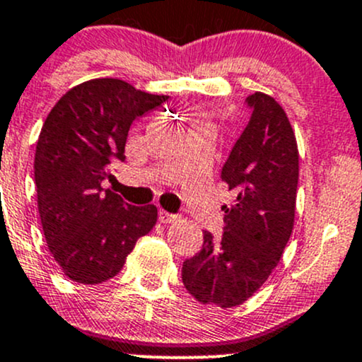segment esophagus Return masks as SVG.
<instances>
[{
    "mask_svg": "<svg viewBox=\"0 0 362 362\" xmlns=\"http://www.w3.org/2000/svg\"><path fill=\"white\" fill-rule=\"evenodd\" d=\"M158 218H160V221L161 223H175V221L178 220L177 216H175V214H170V213H166V211H163V209H160V213H158Z\"/></svg>",
    "mask_w": 362,
    "mask_h": 362,
    "instance_id": "esophagus-1",
    "label": "esophagus"
}]
</instances>
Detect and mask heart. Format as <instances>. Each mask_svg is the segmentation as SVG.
I'll list each match as a JSON object with an SVG mask.
<instances>
[{
    "instance_id": "b5f03b06",
    "label": "heart",
    "mask_w": 362,
    "mask_h": 362,
    "mask_svg": "<svg viewBox=\"0 0 362 362\" xmlns=\"http://www.w3.org/2000/svg\"><path fill=\"white\" fill-rule=\"evenodd\" d=\"M199 129H208V127H199Z\"/></svg>"
}]
</instances>
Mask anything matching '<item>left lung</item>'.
<instances>
[{
	"mask_svg": "<svg viewBox=\"0 0 362 362\" xmlns=\"http://www.w3.org/2000/svg\"><path fill=\"white\" fill-rule=\"evenodd\" d=\"M251 120L221 170L235 201L220 239L204 232L202 249L182 266V281L202 304L233 308L268 280L296 218L299 149L284 108L264 93L247 98Z\"/></svg>",
	"mask_w": 362,
	"mask_h": 362,
	"instance_id": "obj_1",
	"label": "left lung"
}]
</instances>
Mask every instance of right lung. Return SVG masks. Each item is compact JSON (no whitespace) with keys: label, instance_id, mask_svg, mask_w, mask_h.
Masks as SVG:
<instances>
[{"label":"right lung","instance_id":"add662e5","mask_svg":"<svg viewBox=\"0 0 362 362\" xmlns=\"http://www.w3.org/2000/svg\"><path fill=\"white\" fill-rule=\"evenodd\" d=\"M166 99L120 78H93L66 90L47 115L35 146L37 208L51 256L71 281L117 276L156 225V206L127 204L101 184L115 161H125L132 122Z\"/></svg>","mask_w":362,"mask_h":362}]
</instances>
